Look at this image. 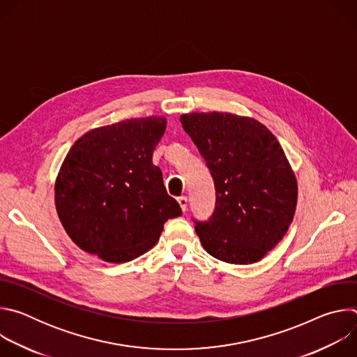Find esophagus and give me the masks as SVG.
Returning <instances> with one entry per match:
<instances>
[{
    "label": "esophagus",
    "mask_w": 357,
    "mask_h": 357,
    "mask_svg": "<svg viewBox=\"0 0 357 357\" xmlns=\"http://www.w3.org/2000/svg\"><path fill=\"white\" fill-rule=\"evenodd\" d=\"M178 203H179L181 209L185 212L186 208H188V197H186V196H179V197H178Z\"/></svg>",
    "instance_id": "obj_1"
}]
</instances>
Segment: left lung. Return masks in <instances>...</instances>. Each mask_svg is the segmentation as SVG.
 <instances>
[{"label":"left lung","mask_w":357,"mask_h":357,"mask_svg":"<svg viewBox=\"0 0 357 357\" xmlns=\"http://www.w3.org/2000/svg\"><path fill=\"white\" fill-rule=\"evenodd\" d=\"M181 124L215 182L211 219L193 220L203 248L230 264L260 261L296 208V179L280 142L257 120L230 113L182 114Z\"/></svg>","instance_id":"obj_1"}]
</instances>
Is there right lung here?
I'll return each instance as SVG.
<instances>
[{"label":"right lung","mask_w":357,"mask_h":357,"mask_svg":"<svg viewBox=\"0 0 357 357\" xmlns=\"http://www.w3.org/2000/svg\"><path fill=\"white\" fill-rule=\"evenodd\" d=\"M167 119L151 116L94 128L80 137L55 183L58 216L83 251L127 263L154 247L168 219L182 215L152 154Z\"/></svg>","instance_id":"right-lung-1"}]
</instances>
